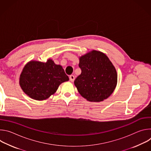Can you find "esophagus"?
<instances>
[{
	"label": "esophagus",
	"mask_w": 151,
	"mask_h": 151,
	"mask_svg": "<svg viewBox=\"0 0 151 151\" xmlns=\"http://www.w3.org/2000/svg\"><path fill=\"white\" fill-rule=\"evenodd\" d=\"M69 79H70V81L73 82L75 81V76L73 75H70L69 76Z\"/></svg>",
	"instance_id": "34e87169"
}]
</instances>
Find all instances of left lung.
Instances as JSON below:
<instances>
[{"instance_id":"1","label":"left lung","mask_w":151,"mask_h":151,"mask_svg":"<svg viewBox=\"0 0 151 151\" xmlns=\"http://www.w3.org/2000/svg\"><path fill=\"white\" fill-rule=\"evenodd\" d=\"M81 73L74 83L79 94L91 102H100L114 91L118 76L115 68L102 52L92 50L79 57Z\"/></svg>"}]
</instances>
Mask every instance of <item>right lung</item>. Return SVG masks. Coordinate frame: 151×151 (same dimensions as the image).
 Returning a JSON list of instances; mask_svg holds the SVG:
<instances>
[{"instance_id":"obj_1","label":"right lung","mask_w":151,"mask_h":151,"mask_svg":"<svg viewBox=\"0 0 151 151\" xmlns=\"http://www.w3.org/2000/svg\"><path fill=\"white\" fill-rule=\"evenodd\" d=\"M69 80L63 67L49 58L47 62H28L20 74L19 83L29 97L40 101L49 98L61 83Z\"/></svg>"}]
</instances>
